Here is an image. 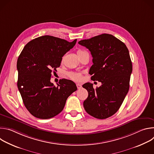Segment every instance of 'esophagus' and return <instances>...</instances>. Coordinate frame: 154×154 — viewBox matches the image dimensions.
<instances>
[{"label":"esophagus","mask_w":154,"mask_h":154,"mask_svg":"<svg viewBox=\"0 0 154 154\" xmlns=\"http://www.w3.org/2000/svg\"><path fill=\"white\" fill-rule=\"evenodd\" d=\"M76 86H77L78 89H80V88H82V85L80 84H79V83H77Z\"/></svg>","instance_id":"34e87169"}]
</instances>
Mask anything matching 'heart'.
I'll return each mask as SVG.
<instances>
[{
  "label": "heart",
  "instance_id": "obj_1",
  "mask_svg": "<svg viewBox=\"0 0 154 154\" xmlns=\"http://www.w3.org/2000/svg\"><path fill=\"white\" fill-rule=\"evenodd\" d=\"M83 51L82 50H79L77 51V53L79 52H82ZM69 77L74 80H76V81H79V80H82V74H80V73H77V72H69L68 74Z\"/></svg>",
  "mask_w": 154,
  "mask_h": 154
}]
</instances>
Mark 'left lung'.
I'll list each match as a JSON object with an SVG mask.
<instances>
[{
	"label": "left lung",
	"mask_w": 154,
	"mask_h": 154,
	"mask_svg": "<svg viewBox=\"0 0 154 154\" xmlns=\"http://www.w3.org/2000/svg\"><path fill=\"white\" fill-rule=\"evenodd\" d=\"M79 44L92 55L91 79L102 83L95 90L91 83L83 85L88 92L84 108L96 118L106 119L118 112L129 90L132 63L128 50L121 41L106 33L81 40Z\"/></svg>",
	"instance_id": "obj_1"
}]
</instances>
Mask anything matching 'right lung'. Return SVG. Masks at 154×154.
<instances>
[{
  "label": "right lung",
  "mask_w": 154,
  "mask_h": 154,
  "mask_svg": "<svg viewBox=\"0 0 154 154\" xmlns=\"http://www.w3.org/2000/svg\"><path fill=\"white\" fill-rule=\"evenodd\" d=\"M76 42L42 36L29 42L19 55L17 88L25 106L35 117L46 119L55 116L77 90L75 83L69 80H60L57 86L51 82L52 71L60 67L62 57Z\"/></svg>",
  "instance_id": "right-lung-1"
}]
</instances>
